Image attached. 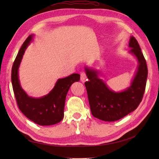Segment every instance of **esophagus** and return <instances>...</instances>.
Listing matches in <instances>:
<instances>
[{"mask_svg":"<svg viewBox=\"0 0 159 159\" xmlns=\"http://www.w3.org/2000/svg\"><path fill=\"white\" fill-rule=\"evenodd\" d=\"M86 78H87V77H86V74L84 73V72H82V73H81V82L84 83L85 80H86Z\"/></svg>","mask_w":159,"mask_h":159,"instance_id":"obj_1","label":"esophagus"}]
</instances>
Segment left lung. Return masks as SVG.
<instances>
[{"label":"left lung","mask_w":159,"mask_h":159,"mask_svg":"<svg viewBox=\"0 0 159 159\" xmlns=\"http://www.w3.org/2000/svg\"><path fill=\"white\" fill-rule=\"evenodd\" d=\"M129 53L135 57L138 67L130 85L121 91L111 89L99 78V71L85 66L89 79L85 85L87 89L91 114L105 121H115L135 110L140 104L145 92L148 75L146 60L141 48L133 36L130 37Z\"/></svg>","instance_id":"obj_1"}]
</instances>
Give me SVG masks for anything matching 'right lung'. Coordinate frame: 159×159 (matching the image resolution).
Returning <instances> with one entry per match:
<instances>
[{"instance_id": "right-lung-1", "label": "right lung", "mask_w": 159, "mask_h": 159, "mask_svg": "<svg viewBox=\"0 0 159 159\" xmlns=\"http://www.w3.org/2000/svg\"><path fill=\"white\" fill-rule=\"evenodd\" d=\"M34 35L31 34L23 43L14 61L11 80L18 106L25 116L42 126L52 125L60 122L64 118L65 101L67 93L75 81H79L80 75L73 74L66 78L58 79L54 87L46 95L33 98L28 95L20 83L18 70L25 52Z\"/></svg>"}]
</instances>
